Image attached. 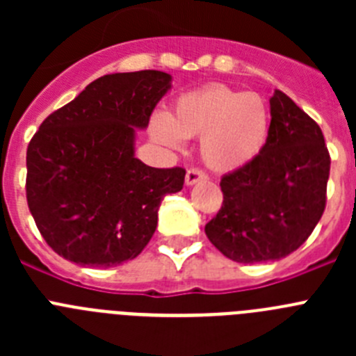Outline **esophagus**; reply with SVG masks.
I'll return each mask as SVG.
<instances>
[{"instance_id": "1", "label": "esophagus", "mask_w": 356, "mask_h": 356, "mask_svg": "<svg viewBox=\"0 0 356 356\" xmlns=\"http://www.w3.org/2000/svg\"><path fill=\"white\" fill-rule=\"evenodd\" d=\"M207 178H209V175H207V172L203 171V169L191 168L187 171V175H185V184H187V185H194V184H197V181L207 180Z\"/></svg>"}]
</instances>
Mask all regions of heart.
I'll return each mask as SVG.
<instances>
[{"label":"heart","instance_id":"1","mask_svg":"<svg viewBox=\"0 0 356 356\" xmlns=\"http://www.w3.org/2000/svg\"><path fill=\"white\" fill-rule=\"evenodd\" d=\"M271 110L260 94L213 83L181 94L172 114H156L151 131L160 143L180 147L184 137H201V156L216 171H234L264 149Z\"/></svg>","mask_w":356,"mask_h":356}]
</instances>
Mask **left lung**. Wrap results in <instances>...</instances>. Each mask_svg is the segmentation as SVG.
Here are the masks:
<instances>
[{
  "mask_svg": "<svg viewBox=\"0 0 356 356\" xmlns=\"http://www.w3.org/2000/svg\"><path fill=\"white\" fill-rule=\"evenodd\" d=\"M269 103L266 146L222 176V205L205 226L209 241L234 262L291 254L310 237L326 207L330 153L319 124L282 90Z\"/></svg>",
  "mask_w": 356,
  "mask_h": 356,
  "instance_id": "obj_1",
  "label": "left lung"
}]
</instances>
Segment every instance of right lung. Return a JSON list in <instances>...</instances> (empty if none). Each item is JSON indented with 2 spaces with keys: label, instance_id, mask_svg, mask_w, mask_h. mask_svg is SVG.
<instances>
[{
  "label": "right lung",
  "instance_id": "right-lung-1",
  "mask_svg": "<svg viewBox=\"0 0 356 356\" xmlns=\"http://www.w3.org/2000/svg\"><path fill=\"white\" fill-rule=\"evenodd\" d=\"M171 87L162 71L97 78L44 119L26 149V200L44 241L65 260L114 267L153 237L160 201L184 188L185 169L135 159V128H146Z\"/></svg>",
  "mask_w": 356,
  "mask_h": 356
}]
</instances>
